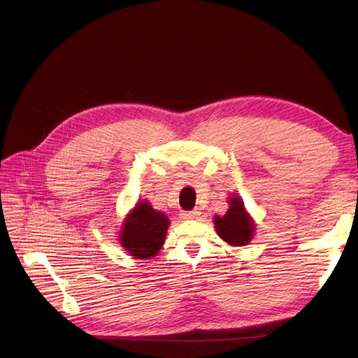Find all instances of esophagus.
<instances>
[{
  "label": "esophagus",
  "mask_w": 358,
  "mask_h": 358,
  "mask_svg": "<svg viewBox=\"0 0 358 358\" xmlns=\"http://www.w3.org/2000/svg\"><path fill=\"white\" fill-rule=\"evenodd\" d=\"M200 216L199 210H190V212H181V217L185 220H193Z\"/></svg>",
  "instance_id": "1"
}]
</instances>
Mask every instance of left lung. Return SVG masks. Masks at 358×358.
I'll use <instances>...</instances> for the list:
<instances>
[{
	"instance_id": "1",
	"label": "left lung",
	"mask_w": 358,
	"mask_h": 358,
	"mask_svg": "<svg viewBox=\"0 0 358 358\" xmlns=\"http://www.w3.org/2000/svg\"><path fill=\"white\" fill-rule=\"evenodd\" d=\"M229 209L223 216H215L213 223L217 235L235 247L248 245L255 232V224L243 208L241 197L234 196L229 200Z\"/></svg>"
}]
</instances>
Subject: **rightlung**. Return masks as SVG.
Masks as SVG:
<instances>
[{"label": "right lung", "mask_w": 358, "mask_h": 358, "mask_svg": "<svg viewBox=\"0 0 358 358\" xmlns=\"http://www.w3.org/2000/svg\"><path fill=\"white\" fill-rule=\"evenodd\" d=\"M168 224L165 213L152 209L148 201H139L123 223L122 247L135 258H152L164 245Z\"/></svg>", "instance_id": "1"}]
</instances>
